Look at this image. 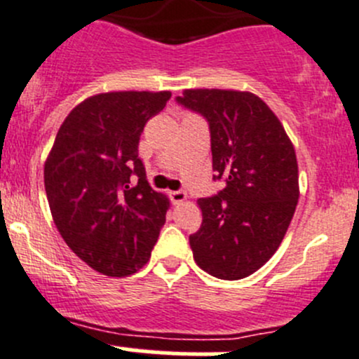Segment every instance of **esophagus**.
<instances>
[{
  "label": "esophagus",
  "instance_id": "esophagus-1",
  "mask_svg": "<svg viewBox=\"0 0 359 359\" xmlns=\"http://www.w3.org/2000/svg\"><path fill=\"white\" fill-rule=\"evenodd\" d=\"M169 197H171L172 204H181V202L187 201V194H184V191H181V190L169 191Z\"/></svg>",
  "mask_w": 359,
  "mask_h": 359
}]
</instances>
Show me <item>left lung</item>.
I'll list each match as a JSON object with an SVG mask.
<instances>
[{"label": "left lung", "instance_id": "1", "mask_svg": "<svg viewBox=\"0 0 359 359\" xmlns=\"http://www.w3.org/2000/svg\"><path fill=\"white\" fill-rule=\"evenodd\" d=\"M211 130L215 180L225 188L198 198L194 260L208 274L237 281L264 267L283 243L299 204V164L281 120L253 92L184 88L178 97Z\"/></svg>", "mask_w": 359, "mask_h": 359}]
</instances>
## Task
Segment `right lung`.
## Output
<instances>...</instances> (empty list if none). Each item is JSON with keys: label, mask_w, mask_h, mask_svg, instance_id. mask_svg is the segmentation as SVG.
<instances>
[{"label": "right lung", "mask_w": 359, "mask_h": 359, "mask_svg": "<svg viewBox=\"0 0 359 359\" xmlns=\"http://www.w3.org/2000/svg\"><path fill=\"white\" fill-rule=\"evenodd\" d=\"M169 90L102 92L74 106L59 127L43 178L52 218L80 260L109 278L140 271L171 208L151 190L137 158L141 133ZM138 184H130V175Z\"/></svg>", "instance_id": "add662e5"}]
</instances>
